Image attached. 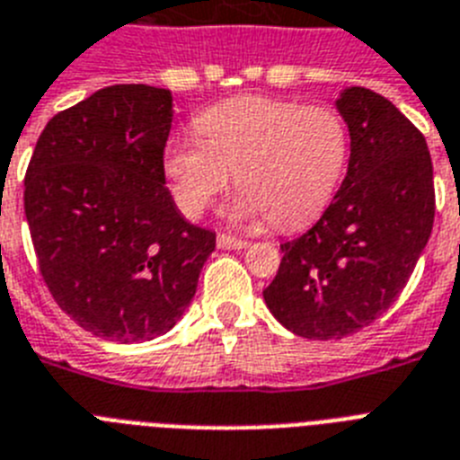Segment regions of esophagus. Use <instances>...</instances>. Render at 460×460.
Segmentation results:
<instances>
[{
	"mask_svg": "<svg viewBox=\"0 0 460 460\" xmlns=\"http://www.w3.org/2000/svg\"><path fill=\"white\" fill-rule=\"evenodd\" d=\"M217 245L222 250H243V248H248V241H243V238L231 236V234H219V236H217Z\"/></svg>",
	"mask_w": 460,
	"mask_h": 460,
	"instance_id": "1",
	"label": "esophagus"
}]
</instances>
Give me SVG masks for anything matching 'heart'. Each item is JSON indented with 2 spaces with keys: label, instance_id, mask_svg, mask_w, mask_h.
Masks as SVG:
<instances>
[{
  "label": "heart",
  "instance_id": "heart-1",
  "mask_svg": "<svg viewBox=\"0 0 460 460\" xmlns=\"http://www.w3.org/2000/svg\"><path fill=\"white\" fill-rule=\"evenodd\" d=\"M198 139L167 144L163 170L186 217H200L236 181L226 217L271 219L297 229L326 210L349 165V129L328 106L271 96H234L196 118Z\"/></svg>",
  "mask_w": 460,
  "mask_h": 460
}]
</instances>
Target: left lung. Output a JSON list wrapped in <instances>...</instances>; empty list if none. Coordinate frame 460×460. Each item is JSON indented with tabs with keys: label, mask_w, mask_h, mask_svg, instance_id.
Segmentation results:
<instances>
[{
	"label": "left lung",
	"mask_w": 460,
	"mask_h": 460,
	"mask_svg": "<svg viewBox=\"0 0 460 460\" xmlns=\"http://www.w3.org/2000/svg\"><path fill=\"white\" fill-rule=\"evenodd\" d=\"M349 129V165L319 222L283 243L264 302L309 340H340L378 319L404 290L435 222L425 137L385 96L349 87L335 101Z\"/></svg>",
	"instance_id": "obj_1"
}]
</instances>
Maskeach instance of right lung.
Masks as SVG:
<instances>
[{
	"label": "right lung",
	"instance_id": "obj_1",
	"mask_svg": "<svg viewBox=\"0 0 460 460\" xmlns=\"http://www.w3.org/2000/svg\"><path fill=\"white\" fill-rule=\"evenodd\" d=\"M170 89L113 84L47 122L25 172V217L58 307L89 333L141 342L191 305L215 231L165 186Z\"/></svg>",
	"mask_w": 460,
	"mask_h": 460
}]
</instances>
